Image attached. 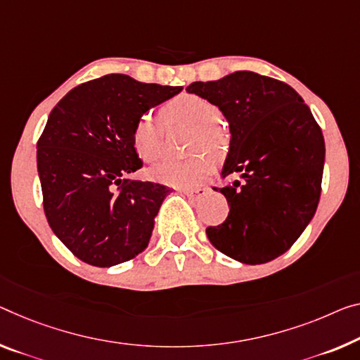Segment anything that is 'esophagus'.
Masks as SVG:
<instances>
[{"instance_id":"esophagus-1","label":"esophagus","mask_w":360,"mask_h":360,"mask_svg":"<svg viewBox=\"0 0 360 360\" xmlns=\"http://www.w3.org/2000/svg\"><path fill=\"white\" fill-rule=\"evenodd\" d=\"M184 193H185V195H186L188 198H191V199H199V198H202V196H206V195H207V193H209V188H207V186H193V188H185Z\"/></svg>"}]
</instances>
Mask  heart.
<instances>
[{
	"instance_id": "heart-1",
	"label": "heart",
	"mask_w": 360,
	"mask_h": 360,
	"mask_svg": "<svg viewBox=\"0 0 360 360\" xmlns=\"http://www.w3.org/2000/svg\"><path fill=\"white\" fill-rule=\"evenodd\" d=\"M162 115L170 127H186L193 130L188 141V149H207L219 153L225 141L224 130L219 127L222 112L217 104L207 98L184 93L170 99L162 106ZM165 123L161 115L148 110L136 119L131 131V141L138 156L148 162L158 161L164 154ZM211 161L202 154L184 159V161H165L151 169L154 180L175 186H193L202 181L211 172Z\"/></svg>"
}]
</instances>
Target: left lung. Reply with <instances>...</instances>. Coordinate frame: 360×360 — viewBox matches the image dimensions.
<instances>
[{"instance_id": "8db88e82", "label": "left lung", "mask_w": 360, "mask_h": 360, "mask_svg": "<svg viewBox=\"0 0 360 360\" xmlns=\"http://www.w3.org/2000/svg\"><path fill=\"white\" fill-rule=\"evenodd\" d=\"M188 93L217 104L230 125L222 179L229 217L206 233L220 252L243 264H265L292 246L311 222L322 191L325 141L304 99L285 82L238 70L215 82H193Z\"/></svg>"}]
</instances>
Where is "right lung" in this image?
Masks as SVG:
<instances>
[{
    "instance_id": "add662e5",
    "label": "right lung",
    "mask_w": 360,
    "mask_h": 360,
    "mask_svg": "<svg viewBox=\"0 0 360 360\" xmlns=\"http://www.w3.org/2000/svg\"><path fill=\"white\" fill-rule=\"evenodd\" d=\"M181 86L109 74L72 88L37 143L43 209L65 248L95 267L130 261L148 246L169 186L127 179L143 167L136 119Z\"/></svg>"
}]
</instances>
